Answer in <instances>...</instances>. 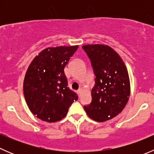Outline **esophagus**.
<instances>
[{"label":"esophagus","mask_w":154,"mask_h":154,"mask_svg":"<svg viewBox=\"0 0 154 154\" xmlns=\"http://www.w3.org/2000/svg\"><path fill=\"white\" fill-rule=\"evenodd\" d=\"M81 92H82V88H80L78 89V91H77V93H78L79 96H80V94H81Z\"/></svg>","instance_id":"34e87169"}]
</instances>
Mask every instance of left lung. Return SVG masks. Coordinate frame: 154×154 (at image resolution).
I'll return each instance as SVG.
<instances>
[{
    "label": "left lung",
    "mask_w": 154,
    "mask_h": 154,
    "mask_svg": "<svg viewBox=\"0 0 154 154\" xmlns=\"http://www.w3.org/2000/svg\"><path fill=\"white\" fill-rule=\"evenodd\" d=\"M95 75L91 102L84 109L90 119L103 122L122 112L130 94L128 71L119 54L106 45H86Z\"/></svg>",
    "instance_id": "8db88e82"
}]
</instances>
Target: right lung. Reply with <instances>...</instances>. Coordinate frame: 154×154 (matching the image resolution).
<instances>
[{
  "mask_svg": "<svg viewBox=\"0 0 154 154\" xmlns=\"http://www.w3.org/2000/svg\"><path fill=\"white\" fill-rule=\"evenodd\" d=\"M78 46L45 48L27 68L23 86L24 98L29 109L38 119L49 123L60 121L78 99L68 87L64 73Z\"/></svg>",
  "mask_w": 154,
  "mask_h": 154,
  "instance_id": "obj_1",
  "label": "right lung"
}]
</instances>
